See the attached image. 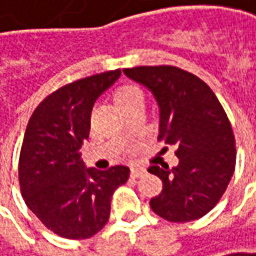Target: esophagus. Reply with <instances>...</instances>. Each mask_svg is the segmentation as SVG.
Masks as SVG:
<instances>
[{"instance_id": "esophagus-1", "label": "esophagus", "mask_w": 256, "mask_h": 256, "mask_svg": "<svg viewBox=\"0 0 256 256\" xmlns=\"http://www.w3.org/2000/svg\"><path fill=\"white\" fill-rule=\"evenodd\" d=\"M144 172H146V170L142 168V166H133L132 171H130V176L132 178H139V176L144 175Z\"/></svg>"}]
</instances>
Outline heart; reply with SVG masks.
<instances>
[{"instance_id": "1", "label": "heart", "mask_w": 256, "mask_h": 256, "mask_svg": "<svg viewBox=\"0 0 256 256\" xmlns=\"http://www.w3.org/2000/svg\"><path fill=\"white\" fill-rule=\"evenodd\" d=\"M138 97H143L142 90H140L139 86H136V85H124V86H122V88L116 92L114 100H116V104L120 106V104H123V102H128L130 100Z\"/></svg>"}]
</instances>
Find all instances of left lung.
<instances>
[{
  "instance_id": "obj_1",
  "label": "left lung",
  "mask_w": 256,
  "mask_h": 256,
  "mask_svg": "<svg viewBox=\"0 0 256 256\" xmlns=\"http://www.w3.org/2000/svg\"><path fill=\"white\" fill-rule=\"evenodd\" d=\"M144 85L159 106L158 140L176 144L180 164L149 166L162 180L152 210L168 222L203 218L222 198L232 178L236 148L232 126L207 84L184 69L160 65L123 69Z\"/></svg>"
}]
</instances>
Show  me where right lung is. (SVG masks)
<instances>
[{"mask_svg":"<svg viewBox=\"0 0 256 256\" xmlns=\"http://www.w3.org/2000/svg\"><path fill=\"white\" fill-rule=\"evenodd\" d=\"M122 75L120 69L64 85L33 112L24 133L18 180L27 207L53 233L86 239L110 218L114 190L128 180L123 165L85 168L81 146L90 134L94 102Z\"/></svg>","mask_w":256,"mask_h":256,"instance_id":"add662e5","label":"right lung"}]
</instances>
